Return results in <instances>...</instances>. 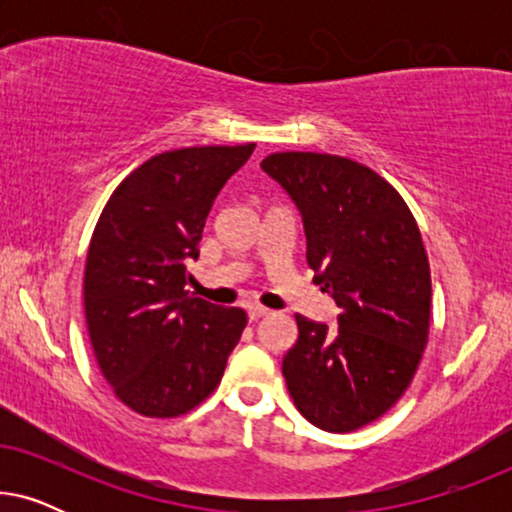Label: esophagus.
<instances>
[{"label": "esophagus", "mask_w": 512, "mask_h": 512, "mask_svg": "<svg viewBox=\"0 0 512 512\" xmlns=\"http://www.w3.org/2000/svg\"><path fill=\"white\" fill-rule=\"evenodd\" d=\"M247 312H249V319L251 321H256V319H261V317H268V314H270V310H268V307H263V305H249L247 307Z\"/></svg>", "instance_id": "obj_1"}]
</instances>
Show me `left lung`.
Listing matches in <instances>:
<instances>
[{"instance_id":"left-lung-1","label":"left lung","mask_w":512,"mask_h":512,"mask_svg":"<svg viewBox=\"0 0 512 512\" xmlns=\"http://www.w3.org/2000/svg\"><path fill=\"white\" fill-rule=\"evenodd\" d=\"M261 167L298 205L307 265L340 307L333 333L296 314L286 387L307 422L356 431L394 408L422 361L431 321L422 233L401 193L356 160L284 151Z\"/></svg>"}]
</instances>
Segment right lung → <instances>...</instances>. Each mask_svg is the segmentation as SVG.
Listing matches in <instances>:
<instances>
[{"label":"right lung","instance_id":"1","mask_svg":"<svg viewBox=\"0 0 512 512\" xmlns=\"http://www.w3.org/2000/svg\"><path fill=\"white\" fill-rule=\"evenodd\" d=\"M256 144L186 146L132 170L90 237L83 307L97 366L118 401L142 417L191 412L219 387L247 326L184 286L207 214Z\"/></svg>","mask_w":512,"mask_h":512}]
</instances>
